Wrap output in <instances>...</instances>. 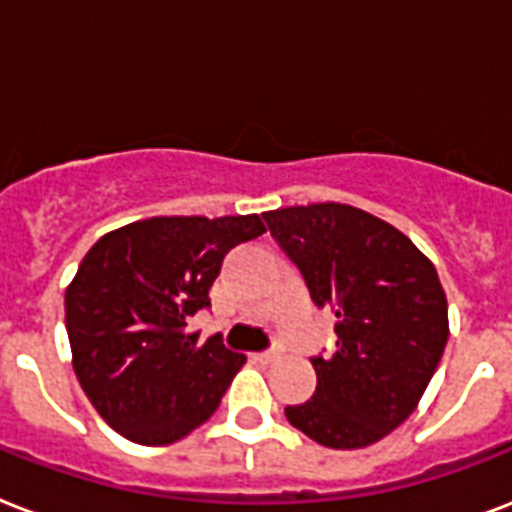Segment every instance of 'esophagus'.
<instances>
[{
	"instance_id": "34e87169",
	"label": "esophagus",
	"mask_w": 512,
	"mask_h": 512,
	"mask_svg": "<svg viewBox=\"0 0 512 512\" xmlns=\"http://www.w3.org/2000/svg\"><path fill=\"white\" fill-rule=\"evenodd\" d=\"M253 358L259 360V363H275V360L280 358V355H277L275 350H267V352H256V355H253Z\"/></svg>"
}]
</instances>
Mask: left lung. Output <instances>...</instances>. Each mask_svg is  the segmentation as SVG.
<instances>
[{"mask_svg":"<svg viewBox=\"0 0 512 512\" xmlns=\"http://www.w3.org/2000/svg\"><path fill=\"white\" fill-rule=\"evenodd\" d=\"M318 307L336 312V352L312 358L318 387L285 408L328 449L382 441L417 408L449 339V304L433 261L371 213L315 202L264 213Z\"/></svg>","mask_w":512,"mask_h":512,"instance_id":"obj_1","label":"left lung"}]
</instances>
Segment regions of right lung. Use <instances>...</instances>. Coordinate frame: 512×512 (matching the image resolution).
Here are the masks:
<instances>
[{
	"mask_svg": "<svg viewBox=\"0 0 512 512\" xmlns=\"http://www.w3.org/2000/svg\"><path fill=\"white\" fill-rule=\"evenodd\" d=\"M261 216H154L104 235L66 288L71 363L106 425L144 446L181 441L219 408L245 355L184 334Z\"/></svg>",
	"mask_w": 512,
	"mask_h": 512,
	"instance_id": "right-lung-1",
	"label": "right lung"
}]
</instances>
